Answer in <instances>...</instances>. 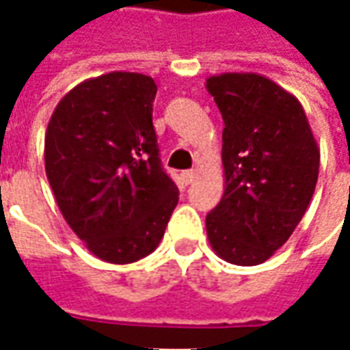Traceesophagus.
Here are the masks:
<instances>
[{"instance_id":"obj_1","label":"esophagus","mask_w":350,"mask_h":350,"mask_svg":"<svg viewBox=\"0 0 350 350\" xmlns=\"http://www.w3.org/2000/svg\"><path fill=\"white\" fill-rule=\"evenodd\" d=\"M195 177H196V173H195V171H193V169H189V171H183V173H181V179L185 183H187V185H189V183L195 181Z\"/></svg>"}]
</instances>
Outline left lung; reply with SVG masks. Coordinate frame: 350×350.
Instances as JSON below:
<instances>
[{"instance_id":"left-lung-1","label":"left lung","mask_w":350,"mask_h":350,"mask_svg":"<svg viewBox=\"0 0 350 350\" xmlns=\"http://www.w3.org/2000/svg\"><path fill=\"white\" fill-rule=\"evenodd\" d=\"M206 89L224 120L226 191L206 214L224 261L261 265L286 243L316 191L319 150L302 105L257 74H222Z\"/></svg>"}]
</instances>
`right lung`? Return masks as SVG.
<instances>
[{"mask_svg": "<svg viewBox=\"0 0 350 350\" xmlns=\"http://www.w3.org/2000/svg\"><path fill=\"white\" fill-rule=\"evenodd\" d=\"M155 93L148 75L105 74L72 89L48 122V183L66 222L103 261L150 255L179 200L159 157Z\"/></svg>", "mask_w": 350, "mask_h": 350, "instance_id": "1", "label": "right lung"}]
</instances>
